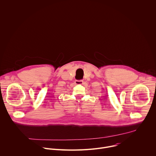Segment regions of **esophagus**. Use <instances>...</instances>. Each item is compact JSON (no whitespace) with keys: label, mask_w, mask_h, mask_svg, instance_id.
Masks as SVG:
<instances>
[{"label":"esophagus","mask_w":156,"mask_h":156,"mask_svg":"<svg viewBox=\"0 0 156 156\" xmlns=\"http://www.w3.org/2000/svg\"><path fill=\"white\" fill-rule=\"evenodd\" d=\"M75 83L76 84H82L83 83V80H75Z\"/></svg>","instance_id":"esophagus-1"}]
</instances>
